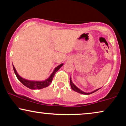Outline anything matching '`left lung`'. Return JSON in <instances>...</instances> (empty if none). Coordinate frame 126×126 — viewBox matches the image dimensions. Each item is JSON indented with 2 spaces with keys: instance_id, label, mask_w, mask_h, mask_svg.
Segmentation results:
<instances>
[{
  "instance_id": "left-lung-1",
  "label": "left lung",
  "mask_w": 126,
  "mask_h": 126,
  "mask_svg": "<svg viewBox=\"0 0 126 126\" xmlns=\"http://www.w3.org/2000/svg\"><path fill=\"white\" fill-rule=\"evenodd\" d=\"M70 85H71V89H72V90H74V91H76V92H79V93L82 94H85V95L91 94H92V93H94V92H95L97 91H98V90H99V89H97V90H95V91H94L93 92H91V93H85V92H83V91H82L81 90H79V88H78L77 87H76V86L73 83L72 81H71V79H70Z\"/></svg>"
}]
</instances>
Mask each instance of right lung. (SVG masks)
<instances>
[{"label":"right lung","instance_id":"add662e5","mask_svg":"<svg viewBox=\"0 0 126 126\" xmlns=\"http://www.w3.org/2000/svg\"><path fill=\"white\" fill-rule=\"evenodd\" d=\"M63 65V64H60L59 66L56 67L55 68V69L54 70L52 74L50 75V77H49L47 79L44 81H30L27 80V79H24L22 77H21L20 76L17 74L14 66H13V67L14 71V73H15L16 75L17 78L18 79V80L23 84V85H24L25 87H28V88H29L30 89H32V90H39V89H42L45 88V87H47V86L50 85V83H51L52 81V79H53V77L56 74V73L59 70V69Z\"/></svg>","mask_w":126,"mask_h":126}]
</instances>
